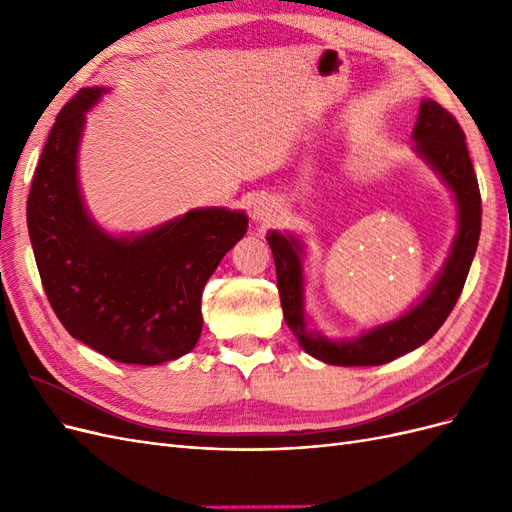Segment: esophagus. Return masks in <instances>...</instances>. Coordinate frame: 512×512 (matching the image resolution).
<instances>
[{
	"label": "esophagus",
	"instance_id": "obj_1",
	"mask_svg": "<svg viewBox=\"0 0 512 512\" xmlns=\"http://www.w3.org/2000/svg\"><path fill=\"white\" fill-rule=\"evenodd\" d=\"M277 205L275 200L271 198H260L258 203L254 205V211H252V218L256 220V224H271L275 218H277Z\"/></svg>",
	"mask_w": 512,
	"mask_h": 512
}]
</instances>
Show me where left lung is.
I'll return each instance as SVG.
<instances>
[{"instance_id":"left-lung-1","label":"left lung","mask_w":512,"mask_h":512,"mask_svg":"<svg viewBox=\"0 0 512 512\" xmlns=\"http://www.w3.org/2000/svg\"><path fill=\"white\" fill-rule=\"evenodd\" d=\"M412 141L416 156L436 170L446 188L453 192L457 235L442 271L408 312L365 329L356 337L335 339L320 333L305 314V245L290 232L269 230L267 241L275 260L286 324L299 339L301 348L322 363L339 367L384 365L416 350L442 327L466 284L480 237V192L466 147V134L451 113L438 102L425 98L418 108Z\"/></svg>"}]
</instances>
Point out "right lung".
Segmentation results:
<instances>
[{"label": "right lung", "mask_w": 512, "mask_h": 512, "mask_svg": "<svg viewBox=\"0 0 512 512\" xmlns=\"http://www.w3.org/2000/svg\"><path fill=\"white\" fill-rule=\"evenodd\" d=\"M108 94L85 87L55 119L27 198V228L46 297L66 331L117 363L160 365L203 331L200 297L247 232L245 211L192 209L134 235L91 218L79 183L87 111Z\"/></svg>", "instance_id": "obj_1"}]
</instances>
